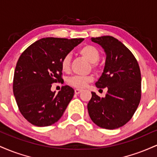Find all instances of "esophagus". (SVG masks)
<instances>
[{
    "label": "esophagus",
    "instance_id": "esophagus-1",
    "mask_svg": "<svg viewBox=\"0 0 157 157\" xmlns=\"http://www.w3.org/2000/svg\"><path fill=\"white\" fill-rule=\"evenodd\" d=\"M81 91H82V90H81V89H75V94H80Z\"/></svg>",
    "mask_w": 157,
    "mask_h": 157
}]
</instances>
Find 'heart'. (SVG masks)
<instances>
[{"label": "heart", "instance_id": "obj_1", "mask_svg": "<svg viewBox=\"0 0 157 157\" xmlns=\"http://www.w3.org/2000/svg\"><path fill=\"white\" fill-rule=\"evenodd\" d=\"M80 54L91 63H96L100 57V52L92 45H86L80 49ZM71 57L66 55L61 60V68L63 71H68L70 68ZM93 80L91 76H72L68 77L67 82L70 86L77 89H82Z\"/></svg>", "mask_w": 157, "mask_h": 157}]
</instances>
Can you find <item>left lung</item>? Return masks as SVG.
I'll list each match as a JSON object with an SVG mask.
<instances>
[{
    "label": "left lung",
    "instance_id": "left-lung-1",
    "mask_svg": "<svg viewBox=\"0 0 157 157\" xmlns=\"http://www.w3.org/2000/svg\"><path fill=\"white\" fill-rule=\"evenodd\" d=\"M91 41L104 49L106 58L103 72L95 83L107 88L105 97L91 92L88 111L99 127L116 129L133 117L141 98V73L134 55L122 43L111 36L92 37Z\"/></svg>",
    "mask_w": 157,
    "mask_h": 157
}]
</instances>
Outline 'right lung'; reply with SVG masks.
I'll return each mask as SVG.
<instances>
[{"label": "right lung", "mask_w": 157, "mask_h": 157, "mask_svg": "<svg viewBox=\"0 0 157 157\" xmlns=\"http://www.w3.org/2000/svg\"><path fill=\"white\" fill-rule=\"evenodd\" d=\"M83 38L46 37L23 52L16 65L13 92L18 109L32 125L44 127L61 118L75 94L68 86L56 94L53 82L62 81L61 60Z\"/></svg>", "instance_id": "add662e5"}]
</instances>
